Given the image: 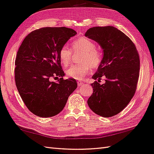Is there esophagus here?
<instances>
[{
	"instance_id": "obj_1",
	"label": "esophagus",
	"mask_w": 154,
	"mask_h": 154,
	"mask_svg": "<svg viewBox=\"0 0 154 154\" xmlns=\"http://www.w3.org/2000/svg\"><path fill=\"white\" fill-rule=\"evenodd\" d=\"M77 84H78V87H81V86H82L83 85H84V82H81V81H78Z\"/></svg>"
}]
</instances>
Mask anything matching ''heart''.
Here are the masks:
<instances>
[{"label": "heart", "mask_w": 154, "mask_h": 154, "mask_svg": "<svg viewBox=\"0 0 154 154\" xmlns=\"http://www.w3.org/2000/svg\"><path fill=\"white\" fill-rule=\"evenodd\" d=\"M73 51H83L81 55L80 64L72 65L66 70V74L70 78L76 80H82L87 74L91 68L97 69L102 63L103 54L100 49L96 48L95 43L85 37H81L74 40L72 42ZM72 51L67 46L64 45L59 51V59L61 64L67 66L71 61Z\"/></svg>", "instance_id": "b5f03b06"}]
</instances>
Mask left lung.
Wrapping results in <instances>:
<instances>
[{
  "label": "left lung",
  "mask_w": 154,
  "mask_h": 154,
  "mask_svg": "<svg viewBox=\"0 0 154 154\" xmlns=\"http://www.w3.org/2000/svg\"><path fill=\"white\" fill-rule=\"evenodd\" d=\"M85 36L98 43L103 50V59L91 86L93 93L88 100L91 110L102 117L110 118L127 106L137 89L140 57L135 45L128 36L112 26L88 29ZM105 77L106 83L98 82Z\"/></svg>",
  "instance_id": "obj_1"
}]
</instances>
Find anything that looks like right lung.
Returning a JSON list of instances; mask_svg holds the SVG:
<instances>
[{
    "label": "right lung",
    "instance_id": "add662e5",
    "mask_svg": "<svg viewBox=\"0 0 154 154\" xmlns=\"http://www.w3.org/2000/svg\"><path fill=\"white\" fill-rule=\"evenodd\" d=\"M72 29L44 27L25 37L15 61V82L28 109L41 118L52 117L64 108L77 88L74 78L64 80L59 51L70 37ZM60 78L57 82L53 79Z\"/></svg>",
    "mask_w": 154,
    "mask_h": 154
}]
</instances>
